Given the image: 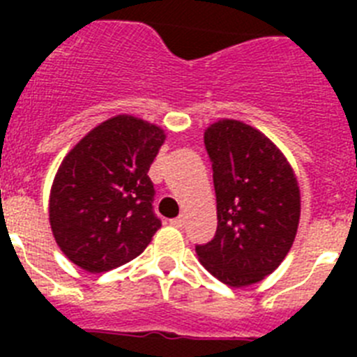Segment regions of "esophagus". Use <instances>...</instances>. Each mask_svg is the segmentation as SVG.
I'll return each mask as SVG.
<instances>
[{"instance_id": "34e87169", "label": "esophagus", "mask_w": 357, "mask_h": 357, "mask_svg": "<svg viewBox=\"0 0 357 357\" xmlns=\"http://www.w3.org/2000/svg\"><path fill=\"white\" fill-rule=\"evenodd\" d=\"M169 223H172L173 227H176V229H182V227L185 225V220L182 216H178V218H173V220H169Z\"/></svg>"}]
</instances>
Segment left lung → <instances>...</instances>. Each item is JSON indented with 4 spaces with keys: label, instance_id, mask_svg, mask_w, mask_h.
<instances>
[{
    "label": "left lung",
    "instance_id": "obj_1",
    "mask_svg": "<svg viewBox=\"0 0 357 357\" xmlns=\"http://www.w3.org/2000/svg\"><path fill=\"white\" fill-rule=\"evenodd\" d=\"M204 143L213 162L218 227L195 250L227 286L255 284L282 263L295 241L301 218L295 173L266 135L236 119L213 123Z\"/></svg>",
    "mask_w": 357,
    "mask_h": 357
}]
</instances>
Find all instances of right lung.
<instances>
[{
	"mask_svg": "<svg viewBox=\"0 0 357 357\" xmlns=\"http://www.w3.org/2000/svg\"><path fill=\"white\" fill-rule=\"evenodd\" d=\"M164 137L157 125L121 114L64 157L50 193V225L82 270L103 273L135 259L160 229L148 169Z\"/></svg>",
	"mask_w": 357,
	"mask_h": 357,
	"instance_id": "1",
	"label": "right lung"
}]
</instances>
